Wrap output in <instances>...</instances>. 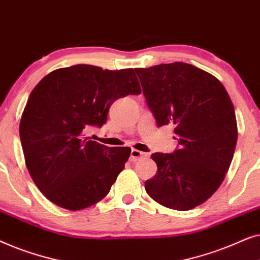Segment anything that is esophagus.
Here are the masks:
<instances>
[{
  "label": "esophagus",
  "instance_id": "obj_1",
  "mask_svg": "<svg viewBox=\"0 0 260 260\" xmlns=\"http://www.w3.org/2000/svg\"><path fill=\"white\" fill-rule=\"evenodd\" d=\"M145 156H147V154H145V152L137 150V149H133V150H131V154H130V159L133 162H136L140 158L145 157Z\"/></svg>",
  "mask_w": 260,
  "mask_h": 260
}]
</instances>
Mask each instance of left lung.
<instances>
[{"label": "left lung", "mask_w": 260, "mask_h": 260, "mask_svg": "<svg viewBox=\"0 0 260 260\" xmlns=\"http://www.w3.org/2000/svg\"><path fill=\"white\" fill-rule=\"evenodd\" d=\"M135 71L157 126L172 125L180 144L173 154L151 155L157 173L145 190L165 207L189 211L218 190L232 162L238 138L232 101L214 76L189 63Z\"/></svg>", "instance_id": "left-lung-1"}]
</instances>
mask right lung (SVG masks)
<instances>
[{"mask_svg":"<svg viewBox=\"0 0 260 260\" xmlns=\"http://www.w3.org/2000/svg\"><path fill=\"white\" fill-rule=\"evenodd\" d=\"M140 93L133 69L93 65L58 69L34 87L21 117L20 138L28 172L49 201L80 211L109 194L131 149L105 147L85 133L106 122L117 99Z\"/></svg>","mask_w":260,"mask_h":260,"instance_id":"1","label":"right lung"}]
</instances>
